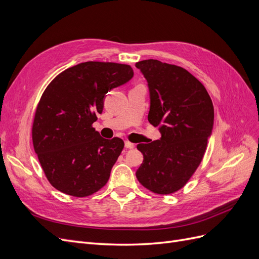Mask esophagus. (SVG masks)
<instances>
[{"label": "esophagus", "instance_id": "34e87169", "mask_svg": "<svg viewBox=\"0 0 259 259\" xmlns=\"http://www.w3.org/2000/svg\"><path fill=\"white\" fill-rule=\"evenodd\" d=\"M125 148H127V149H133V148H135V144H133V143H131V142H125Z\"/></svg>", "mask_w": 259, "mask_h": 259}]
</instances>
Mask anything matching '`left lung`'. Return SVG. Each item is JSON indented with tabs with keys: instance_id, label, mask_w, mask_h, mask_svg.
Segmentation results:
<instances>
[{
	"instance_id": "left-lung-1",
	"label": "left lung",
	"mask_w": 259,
	"mask_h": 259,
	"mask_svg": "<svg viewBox=\"0 0 259 259\" xmlns=\"http://www.w3.org/2000/svg\"><path fill=\"white\" fill-rule=\"evenodd\" d=\"M148 81V120L159 126L161 139L138 144L144 161L138 182L156 194L182 189L204 156L214 123V107L206 89L186 69L155 59L135 65Z\"/></svg>"
}]
</instances>
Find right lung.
I'll use <instances>...</instances> for the list:
<instances>
[{
    "instance_id": "obj_1",
    "label": "right lung",
    "mask_w": 259,
    "mask_h": 259,
    "mask_svg": "<svg viewBox=\"0 0 259 259\" xmlns=\"http://www.w3.org/2000/svg\"><path fill=\"white\" fill-rule=\"evenodd\" d=\"M133 75L128 65L86 61L66 69L45 89L34 113L32 142L57 190L84 198L107 184L124 142L100 137L93 123L103 112L108 91Z\"/></svg>"
}]
</instances>
